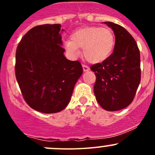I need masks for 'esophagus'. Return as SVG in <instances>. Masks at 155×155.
<instances>
[{
  "instance_id": "34e87169",
  "label": "esophagus",
  "mask_w": 155,
  "mask_h": 155,
  "mask_svg": "<svg viewBox=\"0 0 155 155\" xmlns=\"http://www.w3.org/2000/svg\"><path fill=\"white\" fill-rule=\"evenodd\" d=\"M82 68H83L84 72L88 71V70H90V68H88V66H87V65H85V64H82Z\"/></svg>"
}]
</instances>
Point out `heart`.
<instances>
[{"mask_svg":"<svg viewBox=\"0 0 155 155\" xmlns=\"http://www.w3.org/2000/svg\"><path fill=\"white\" fill-rule=\"evenodd\" d=\"M115 46L113 32L107 28L85 27L77 30L71 35V40L64 42V48L71 57L83 54L91 63H101L109 57Z\"/></svg>","mask_w":155,"mask_h":155,"instance_id":"obj_1","label":"heart"}]
</instances>
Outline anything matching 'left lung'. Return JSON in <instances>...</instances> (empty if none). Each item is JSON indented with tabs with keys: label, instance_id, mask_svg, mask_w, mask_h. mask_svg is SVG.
Masks as SVG:
<instances>
[{
	"label": "left lung",
	"instance_id": "8db88e82",
	"mask_svg": "<svg viewBox=\"0 0 155 155\" xmlns=\"http://www.w3.org/2000/svg\"><path fill=\"white\" fill-rule=\"evenodd\" d=\"M105 24L115 34L113 52L102 63L90 68L96 76L94 91L98 104L113 112L134 101L141 79L140 53L136 40L125 28L110 21Z\"/></svg>",
	"mask_w": 155,
	"mask_h": 155
}]
</instances>
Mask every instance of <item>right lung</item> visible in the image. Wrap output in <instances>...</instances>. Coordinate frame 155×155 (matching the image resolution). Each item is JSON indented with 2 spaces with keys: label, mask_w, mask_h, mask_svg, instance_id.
<instances>
[{
  "label": "right lung",
  "mask_w": 155,
  "mask_h": 155,
  "mask_svg": "<svg viewBox=\"0 0 155 155\" xmlns=\"http://www.w3.org/2000/svg\"><path fill=\"white\" fill-rule=\"evenodd\" d=\"M61 27L46 24L32 28L15 52V77L23 98L29 107L43 113L65 109L82 73L79 61H69L64 55Z\"/></svg>",
  "instance_id": "1"
}]
</instances>
